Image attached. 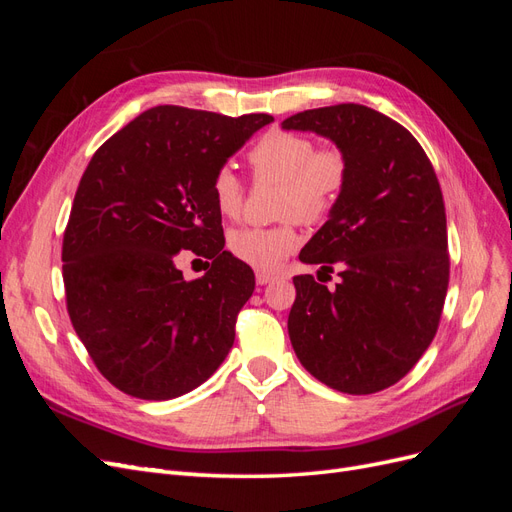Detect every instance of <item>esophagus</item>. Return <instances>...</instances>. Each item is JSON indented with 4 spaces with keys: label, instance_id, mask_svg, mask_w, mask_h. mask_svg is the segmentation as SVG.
Returning a JSON list of instances; mask_svg holds the SVG:
<instances>
[{
    "label": "esophagus",
    "instance_id": "esophagus-1",
    "mask_svg": "<svg viewBox=\"0 0 512 512\" xmlns=\"http://www.w3.org/2000/svg\"><path fill=\"white\" fill-rule=\"evenodd\" d=\"M275 280H277V275H273V273H265V271H258V273H256V284H258V286L271 284V282H275Z\"/></svg>",
    "mask_w": 512,
    "mask_h": 512
}]
</instances>
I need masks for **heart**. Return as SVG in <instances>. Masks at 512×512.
I'll list each match as a JSON object with an SVG mask.
<instances>
[{"label":"heart","instance_id":"1","mask_svg":"<svg viewBox=\"0 0 512 512\" xmlns=\"http://www.w3.org/2000/svg\"><path fill=\"white\" fill-rule=\"evenodd\" d=\"M256 181L280 183L277 215L288 218L267 228H241L230 235V250L245 265L271 271L299 245L297 220L318 224L327 220L342 198L350 162L339 147H316L312 136L290 130L262 134L247 151ZM209 194L224 218H237L245 188L230 168L215 170Z\"/></svg>","mask_w":512,"mask_h":512}]
</instances>
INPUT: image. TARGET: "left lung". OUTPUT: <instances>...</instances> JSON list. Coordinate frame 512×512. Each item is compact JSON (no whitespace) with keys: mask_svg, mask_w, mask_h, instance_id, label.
Segmentation results:
<instances>
[{"mask_svg":"<svg viewBox=\"0 0 512 512\" xmlns=\"http://www.w3.org/2000/svg\"><path fill=\"white\" fill-rule=\"evenodd\" d=\"M282 128L327 136L350 162L331 218L299 254L342 282L292 277V348L335 391H384L421 359L442 316L451 258L436 170L401 123L363 104L312 108Z\"/></svg>","mask_w":512,"mask_h":512,"instance_id":"1","label":"left lung"}]
</instances>
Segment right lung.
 I'll return each instance as SVG.
<instances>
[{"label":"right lung","instance_id":"add662e5","mask_svg":"<svg viewBox=\"0 0 512 512\" xmlns=\"http://www.w3.org/2000/svg\"><path fill=\"white\" fill-rule=\"evenodd\" d=\"M271 121L265 113L156 106L108 138L87 164L61 245L66 307L115 389L173 399L226 359L254 273L224 250L209 183ZM185 249L212 260L192 283L176 269Z\"/></svg>","mask_w":512,"mask_h":512}]
</instances>
